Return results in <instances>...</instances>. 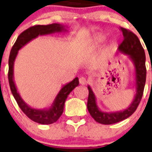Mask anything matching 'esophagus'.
<instances>
[{
	"mask_svg": "<svg viewBox=\"0 0 152 152\" xmlns=\"http://www.w3.org/2000/svg\"><path fill=\"white\" fill-rule=\"evenodd\" d=\"M79 81H80V84H82V85L87 84V83H88V80L85 78V77H83V76H82V77H80V80H79Z\"/></svg>",
	"mask_w": 152,
	"mask_h": 152,
	"instance_id": "esophagus-1",
	"label": "esophagus"
}]
</instances>
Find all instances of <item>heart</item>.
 Masks as SVG:
<instances>
[{
	"mask_svg": "<svg viewBox=\"0 0 152 152\" xmlns=\"http://www.w3.org/2000/svg\"><path fill=\"white\" fill-rule=\"evenodd\" d=\"M105 40V37H104V36L102 35H97L96 37H94L93 39V44L94 45H99L101 44Z\"/></svg>",
	"mask_w": 152,
	"mask_h": 152,
	"instance_id": "1",
	"label": "heart"
}]
</instances>
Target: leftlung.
Returning a JSON list of instances; mask_svg holds the SVG:
<instances>
[{
  "mask_svg": "<svg viewBox=\"0 0 152 152\" xmlns=\"http://www.w3.org/2000/svg\"><path fill=\"white\" fill-rule=\"evenodd\" d=\"M123 33V40L118 47V50L124 55H128L134 65L135 69V90L136 93L131 104L125 109L119 112H105L100 110L97 107L96 97L91 87L88 85L89 96L87 100V109L93 119L97 123L110 125L119 123L127 119L137 108L142 98L144 85L146 81V67H145V53L140 40L134 33L128 29L120 28Z\"/></svg>",
  "mask_w": 152,
  "mask_h": 152,
  "instance_id": "obj_1",
  "label": "left lung"
}]
</instances>
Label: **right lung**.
<instances>
[{
	"instance_id": "obj_1",
	"label": "right lung",
	"mask_w": 152,
	"mask_h": 152,
	"mask_svg": "<svg viewBox=\"0 0 152 152\" xmlns=\"http://www.w3.org/2000/svg\"><path fill=\"white\" fill-rule=\"evenodd\" d=\"M63 31L66 32L67 30L65 29V27L62 25L58 23H53L47 26L37 25L30 27L18 36L15 43L12 47L10 53L9 60H8V66H9L8 81H9L10 88L19 108L31 120L44 125L55 123L59 119V117L61 116L63 112L64 105L68 95L72 92L75 87L79 85L78 77H76L71 82L68 83L61 87L50 107L42 108V109L34 108L30 107L23 101L17 90L14 81V62L18 55V50L26 44H28L29 41L37 37L38 36L48 35V34L61 33Z\"/></svg>"
}]
</instances>
